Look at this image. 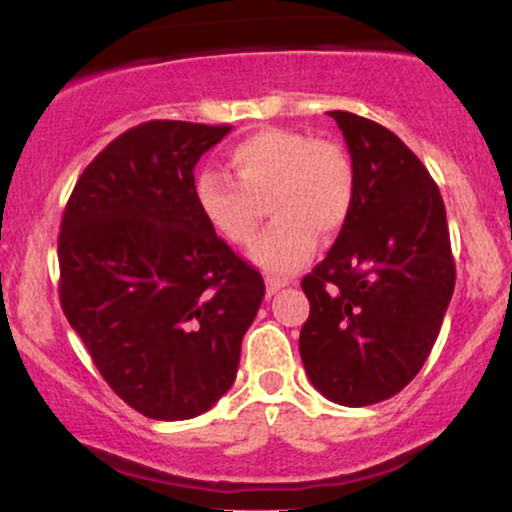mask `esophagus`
Instances as JSON below:
<instances>
[{
	"label": "esophagus",
	"mask_w": 512,
	"mask_h": 512,
	"mask_svg": "<svg viewBox=\"0 0 512 512\" xmlns=\"http://www.w3.org/2000/svg\"><path fill=\"white\" fill-rule=\"evenodd\" d=\"M284 286H289V281L281 279V276H267V296H274V293L284 289Z\"/></svg>",
	"instance_id": "1"
}]
</instances>
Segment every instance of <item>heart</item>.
<instances>
[{
    "instance_id": "1",
    "label": "heart",
    "mask_w": 512,
    "mask_h": 512,
    "mask_svg": "<svg viewBox=\"0 0 512 512\" xmlns=\"http://www.w3.org/2000/svg\"><path fill=\"white\" fill-rule=\"evenodd\" d=\"M228 175L199 173L195 202L211 231L231 245H250L269 199L274 226L252 248L264 272L289 274L313 255L317 231L337 233L356 199L354 163L342 144L291 129H262L228 151Z\"/></svg>"
}]
</instances>
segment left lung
Returning <instances> with one entry per match:
<instances>
[{"label": "left lung", "mask_w": 512, "mask_h": 512, "mask_svg": "<svg viewBox=\"0 0 512 512\" xmlns=\"http://www.w3.org/2000/svg\"><path fill=\"white\" fill-rule=\"evenodd\" d=\"M356 173L337 243L301 286L298 349L315 390L344 407L395 397L431 354L455 291L438 185L395 132L332 110Z\"/></svg>", "instance_id": "1"}]
</instances>
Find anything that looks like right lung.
<instances>
[{
	"mask_svg": "<svg viewBox=\"0 0 512 512\" xmlns=\"http://www.w3.org/2000/svg\"><path fill=\"white\" fill-rule=\"evenodd\" d=\"M228 125L151 120L88 163L64 209L60 301L105 383L139 414L182 421L231 390L262 274L211 231L195 166Z\"/></svg>",
	"mask_w": 512,
	"mask_h": 512,
	"instance_id": "right-lung-1",
	"label": "right lung"
}]
</instances>
